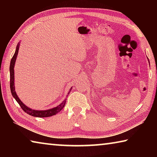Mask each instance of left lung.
Masks as SVG:
<instances>
[{
  "mask_svg": "<svg viewBox=\"0 0 157 157\" xmlns=\"http://www.w3.org/2000/svg\"><path fill=\"white\" fill-rule=\"evenodd\" d=\"M147 59H148V58H147ZM149 60V59H148ZM149 63H150V62H149Z\"/></svg>",
  "mask_w": 157,
  "mask_h": 157,
  "instance_id": "left-lung-1",
  "label": "left lung"
}]
</instances>
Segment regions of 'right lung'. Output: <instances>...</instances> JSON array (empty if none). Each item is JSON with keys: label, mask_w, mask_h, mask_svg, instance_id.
<instances>
[{"label": "right lung", "mask_w": 157, "mask_h": 157, "mask_svg": "<svg viewBox=\"0 0 157 157\" xmlns=\"http://www.w3.org/2000/svg\"><path fill=\"white\" fill-rule=\"evenodd\" d=\"M19 46H20V42H18L17 44V48H16V50L14 52V55H13L11 61H10V90H11V93L12 96L14 98V99L17 100V102L18 103V105L21 106V107L22 108V109L25 111V113L30 116H33L34 117H39V118H46V117H50L54 115H56V114L59 112V111L62 109L64 107V105L66 104V99L63 101V102L61 103L56 107H54L52 109H50L47 110H34L26 106L24 103L22 102L19 98L18 97V95L16 93L15 91V86H14V65L16 60H17V57L18 53V50H19ZM71 89L69 90V93L71 91Z\"/></svg>", "instance_id": "add662e5"}]
</instances>
